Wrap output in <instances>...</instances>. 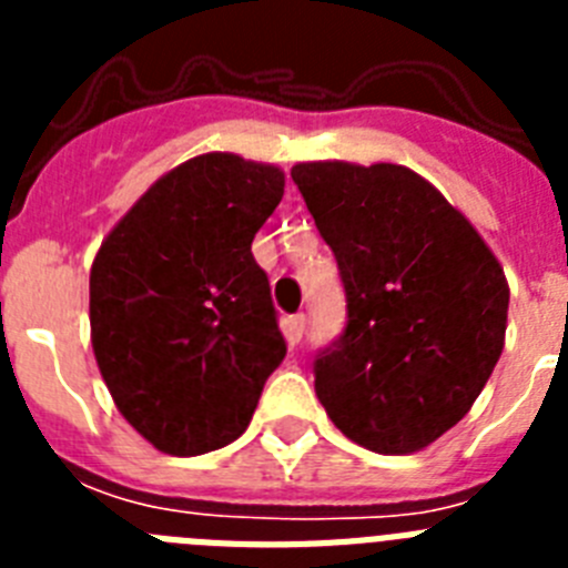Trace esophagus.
<instances>
[{
	"instance_id": "34e87169",
	"label": "esophagus",
	"mask_w": 568,
	"mask_h": 568,
	"mask_svg": "<svg viewBox=\"0 0 568 568\" xmlns=\"http://www.w3.org/2000/svg\"><path fill=\"white\" fill-rule=\"evenodd\" d=\"M304 327H307V318L304 315H293V318H287V324H284V335H287L290 344H298L301 338H304Z\"/></svg>"
}]
</instances>
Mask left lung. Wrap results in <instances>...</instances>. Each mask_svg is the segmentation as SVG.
<instances>
[{
    "label": "left lung",
    "mask_w": 568,
    "mask_h": 568,
    "mask_svg": "<svg viewBox=\"0 0 568 568\" xmlns=\"http://www.w3.org/2000/svg\"><path fill=\"white\" fill-rule=\"evenodd\" d=\"M349 321L315 358V395L349 440L420 453L471 409L504 353L509 284L480 233L404 164L298 162Z\"/></svg>",
    "instance_id": "8db88e82"
}]
</instances>
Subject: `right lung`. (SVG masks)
I'll return each instance as SVG.
<instances>
[{"label": "right lung", "mask_w": 568, "mask_h": 568, "mask_svg": "<svg viewBox=\"0 0 568 568\" xmlns=\"http://www.w3.org/2000/svg\"><path fill=\"white\" fill-rule=\"evenodd\" d=\"M284 173L187 159L119 219L90 267V344L115 409L159 453L204 455L250 426L287 355L253 239Z\"/></svg>", "instance_id": "1"}]
</instances>
